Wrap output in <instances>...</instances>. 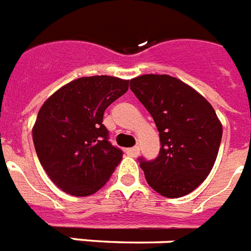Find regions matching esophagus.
<instances>
[{
	"label": "esophagus",
	"mask_w": 251,
	"mask_h": 251,
	"mask_svg": "<svg viewBox=\"0 0 251 251\" xmlns=\"http://www.w3.org/2000/svg\"><path fill=\"white\" fill-rule=\"evenodd\" d=\"M127 154H128V155H131V157H133V158L138 157V154H140V149H138V146L131 148V149H127Z\"/></svg>",
	"instance_id": "esophagus-1"
}]
</instances>
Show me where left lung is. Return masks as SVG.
I'll use <instances>...</instances> for the list:
<instances>
[{
	"mask_svg": "<svg viewBox=\"0 0 251 251\" xmlns=\"http://www.w3.org/2000/svg\"><path fill=\"white\" fill-rule=\"evenodd\" d=\"M129 85L159 132L157 159H140L146 181L163 197L189 194L207 177L218 157L223 126L215 110L174 76L146 74Z\"/></svg>",
	"mask_w": 251,
	"mask_h": 251,
	"instance_id": "8db88e82",
	"label": "left lung"
}]
</instances>
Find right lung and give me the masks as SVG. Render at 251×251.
Masks as SVG:
<instances>
[{"mask_svg": "<svg viewBox=\"0 0 251 251\" xmlns=\"http://www.w3.org/2000/svg\"><path fill=\"white\" fill-rule=\"evenodd\" d=\"M128 83L115 76L79 77L54 92L39 110L32 128L36 153L50 180L66 193H96L122 160L102 119Z\"/></svg>", "mask_w": 251, "mask_h": 251, "instance_id": "add662e5", "label": "right lung"}]
</instances>
